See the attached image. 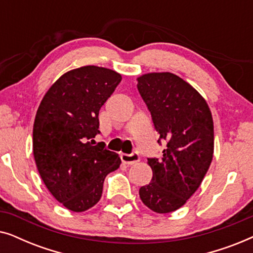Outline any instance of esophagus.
<instances>
[{"label": "esophagus", "instance_id": "34e87169", "mask_svg": "<svg viewBox=\"0 0 253 253\" xmlns=\"http://www.w3.org/2000/svg\"><path fill=\"white\" fill-rule=\"evenodd\" d=\"M121 160L124 165H127V166H131V165H134L137 164V162H139L140 158L139 155L137 153H132V154H121Z\"/></svg>", "mask_w": 253, "mask_h": 253}]
</instances>
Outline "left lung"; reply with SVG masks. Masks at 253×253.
<instances>
[{"instance_id":"8db88e82","label":"left lung","mask_w":253,"mask_h":253,"mask_svg":"<svg viewBox=\"0 0 253 253\" xmlns=\"http://www.w3.org/2000/svg\"><path fill=\"white\" fill-rule=\"evenodd\" d=\"M137 82L155 130L167 141L161 160H147L153 177L139 189V197L154 212L170 213L184 205L209 170L214 152L212 113L203 95L171 72H148Z\"/></svg>"}]
</instances>
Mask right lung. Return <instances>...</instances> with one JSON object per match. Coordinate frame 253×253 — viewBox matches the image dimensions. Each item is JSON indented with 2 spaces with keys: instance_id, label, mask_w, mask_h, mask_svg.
Listing matches in <instances>:
<instances>
[{
  "instance_id": "right-lung-1",
  "label": "right lung",
  "mask_w": 253,
  "mask_h": 253,
  "mask_svg": "<svg viewBox=\"0 0 253 253\" xmlns=\"http://www.w3.org/2000/svg\"><path fill=\"white\" fill-rule=\"evenodd\" d=\"M122 81L119 72L85 65L65 72L41 100L33 126V155L44 185L72 212H84L101 198L105 177L121 159L101 145L99 110Z\"/></svg>"
}]
</instances>
